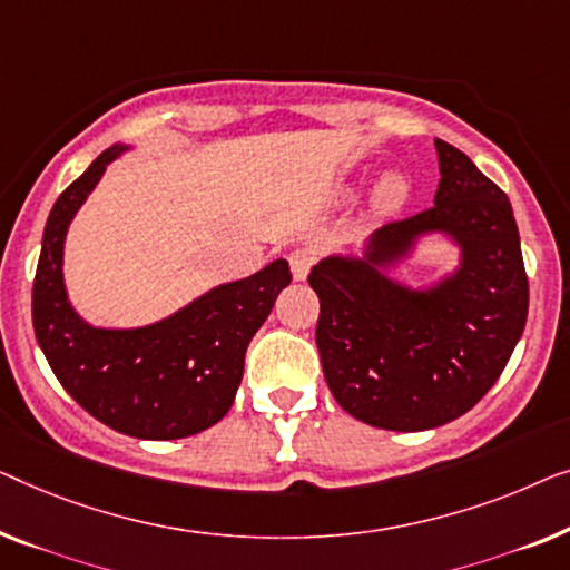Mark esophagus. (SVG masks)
Segmentation results:
<instances>
[{"mask_svg": "<svg viewBox=\"0 0 570 570\" xmlns=\"http://www.w3.org/2000/svg\"><path fill=\"white\" fill-rule=\"evenodd\" d=\"M317 255L315 250H309V247H296V250H292V255H288V266H292V274L296 282H304L309 274V268L315 266Z\"/></svg>", "mask_w": 570, "mask_h": 570, "instance_id": "obj_1", "label": "esophagus"}]
</instances>
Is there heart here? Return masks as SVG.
<instances>
[{
  "mask_svg": "<svg viewBox=\"0 0 570 570\" xmlns=\"http://www.w3.org/2000/svg\"><path fill=\"white\" fill-rule=\"evenodd\" d=\"M380 196H382V202L387 204V206L400 204V202H403V196H405V183L400 180V178H390L382 186V194Z\"/></svg>",
  "mask_w": 570,
  "mask_h": 570,
  "instance_id": "b5f03b06",
  "label": "heart"
}]
</instances>
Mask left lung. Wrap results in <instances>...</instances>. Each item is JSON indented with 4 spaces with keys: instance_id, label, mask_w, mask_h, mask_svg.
<instances>
[{
    "instance_id": "8db88e82",
    "label": "left lung",
    "mask_w": 570,
    "mask_h": 570,
    "mask_svg": "<svg viewBox=\"0 0 570 570\" xmlns=\"http://www.w3.org/2000/svg\"><path fill=\"white\" fill-rule=\"evenodd\" d=\"M434 206L390 222L368 263L327 258L307 276L320 299L317 351L333 397L368 426L426 431L460 419L493 387L522 338L529 282L503 190L452 144L436 139ZM444 228L463 268L434 293L392 287L371 263L410 237Z\"/></svg>"
}]
</instances>
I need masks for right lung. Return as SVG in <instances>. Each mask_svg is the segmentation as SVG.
<instances>
[{
  "instance_id": "add662e5",
  "label": "right lung",
  "mask_w": 570,
  "mask_h": 570,
  "mask_svg": "<svg viewBox=\"0 0 570 570\" xmlns=\"http://www.w3.org/2000/svg\"><path fill=\"white\" fill-rule=\"evenodd\" d=\"M121 151H102L48 214L33 278V331L56 380L92 419L126 436L167 442L194 436L227 415L243 380L247 343L266 323L278 292L292 284V271L278 258L141 331L85 325L63 292V237L106 165Z\"/></svg>"
}]
</instances>
